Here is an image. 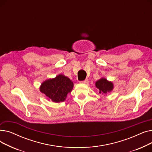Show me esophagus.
Segmentation results:
<instances>
[{"instance_id": "esophagus-1", "label": "esophagus", "mask_w": 152, "mask_h": 152, "mask_svg": "<svg viewBox=\"0 0 152 152\" xmlns=\"http://www.w3.org/2000/svg\"><path fill=\"white\" fill-rule=\"evenodd\" d=\"M81 83H83V84H88L89 83V81H88V79H85L84 81H83Z\"/></svg>"}]
</instances>
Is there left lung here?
<instances>
[{
    "instance_id": "obj_1",
    "label": "left lung",
    "mask_w": 152,
    "mask_h": 152,
    "mask_svg": "<svg viewBox=\"0 0 152 152\" xmlns=\"http://www.w3.org/2000/svg\"><path fill=\"white\" fill-rule=\"evenodd\" d=\"M95 86L99 90L100 94H107L110 92L113 89V84L107 80L105 78H101L95 83Z\"/></svg>"
}]
</instances>
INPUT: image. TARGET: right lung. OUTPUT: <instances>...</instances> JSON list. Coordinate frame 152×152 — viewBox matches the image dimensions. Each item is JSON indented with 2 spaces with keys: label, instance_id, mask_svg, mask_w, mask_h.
I'll use <instances>...</instances> for the list:
<instances>
[{
  "label": "right lung",
  "instance_id": "add662e5",
  "mask_svg": "<svg viewBox=\"0 0 152 152\" xmlns=\"http://www.w3.org/2000/svg\"><path fill=\"white\" fill-rule=\"evenodd\" d=\"M73 88V83L63 75L49 79L41 84L40 91L44 94L50 100L59 103L65 101L68 93Z\"/></svg>",
  "mask_w": 152,
  "mask_h": 152
}]
</instances>
